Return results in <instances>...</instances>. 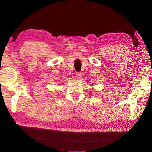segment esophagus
<instances>
[{
  "label": "esophagus",
  "instance_id": "esophagus-1",
  "mask_svg": "<svg viewBox=\"0 0 152 152\" xmlns=\"http://www.w3.org/2000/svg\"><path fill=\"white\" fill-rule=\"evenodd\" d=\"M81 76H82L81 73H80V72H76V79H78V80L81 79V78H82Z\"/></svg>",
  "mask_w": 152,
  "mask_h": 152
}]
</instances>
